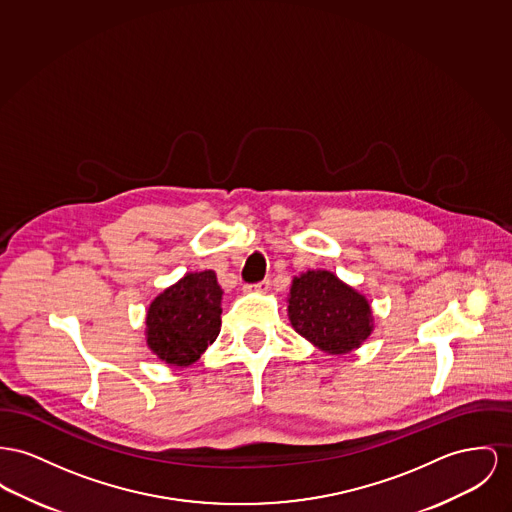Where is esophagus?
I'll return each instance as SVG.
<instances>
[{
    "label": "esophagus",
    "mask_w": 512,
    "mask_h": 512,
    "mask_svg": "<svg viewBox=\"0 0 512 512\" xmlns=\"http://www.w3.org/2000/svg\"><path fill=\"white\" fill-rule=\"evenodd\" d=\"M244 291H246V293H268V291H270V281L264 279V281H260V283H256V285H246Z\"/></svg>",
    "instance_id": "obj_1"
}]
</instances>
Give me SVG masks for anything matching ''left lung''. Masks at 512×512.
Here are the masks:
<instances>
[{"label": "left lung", "instance_id": "left-lung-1", "mask_svg": "<svg viewBox=\"0 0 512 512\" xmlns=\"http://www.w3.org/2000/svg\"><path fill=\"white\" fill-rule=\"evenodd\" d=\"M287 316L299 336L328 355H345L361 347L375 330L369 299L326 270L293 277Z\"/></svg>", "mask_w": 512, "mask_h": 512}]
</instances>
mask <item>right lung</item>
Instances as JSON below:
<instances>
[{"label": "right lung", "instance_id": "right-lung-1", "mask_svg": "<svg viewBox=\"0 0 512 512\" xmlns=\"http://www.w3.org/2000/svg\"><path fill=\"white\" fill-rule=\"evenodd\" d=\"M223 289L213 270L186 273L147 308L145 340L171 367L196 363L221 332Z\"/></svg>", "mask_w": 512, "mask_h": 512}]
</instances>
